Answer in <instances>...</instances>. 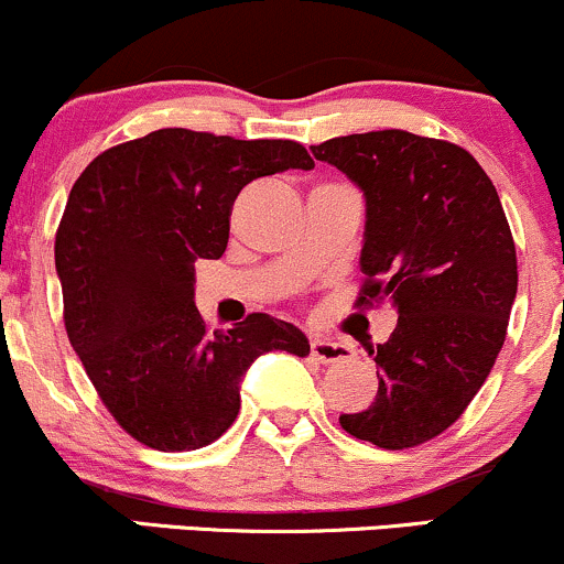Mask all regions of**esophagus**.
<instances>
[{"instance_id": "esophagus-1", "label": "esophagus", "mask_w": 564, "mask_h": 564, "mask_svg": "<svg viewBox=\"0 0 564 564\" xmlns=\"http://www.w3.org/2000/svg\"><path fill=\"white\" fill-rule=\"evenodd\" d=\"M310 355H313L315 360H321V364H336V360L349 358L352 349L334 339H313L310 341Z\"/></svg>"}]
</instances>
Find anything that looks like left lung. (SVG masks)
Returning a JSON list of instances; mask_svg holds the SVG:
<instances>
[{
    "label": "left lung",
    "mask_w": 564,
    "mask_h": 564,
    "mask_svg": "<svg viewBox=\"0 0 564 564\" xmlns=\"http://www.w3.org/2000/svg\"><path fill=\"white\" fill-rule=\"evenodd\" d=\"M366 198L358 304L398 326L373 355L377 400L341 413L349 435L403 451L445 432L488 379L517 296V251L494 183L471 153L403 129L310 148Z\"/></svg>",
    "instance_id": "left-lung-1"
}]
</instances>
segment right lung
Here are the masks:
<instances>
[{"label": "right lung", "mask_w": 564, "mask_h": 564, "mask_svg": "<svg viewBox=\"0 0 564 564\" xmlns=\"http://www.w3.org/2000/svg\"><path fill=\"white\" fill-rule=\"evenodd\" d=\"M294 140L159 129L100 153L70 187L55 270L70 347L108 411L156 451H196L236 422L264 352H310L294 323L251 313L212 334L193 302L196 260L228 249L251 180L313 170Z\"/></svg>", "instance_id": "add662e5"}]
</instances>
